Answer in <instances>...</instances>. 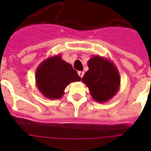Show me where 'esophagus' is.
I'll return each instance as SVG.
<instances>
[{"mask_svg": "<svg viewBox=\"0 0 151 151\" xmlns=\"http://www.w3.org/2000/svg\"><path fill=\"white\" fill-rule=\"evenodd\" d=\"M78 75L80 76L81 78H82L83 75H84V72H83V71H78Z\"/></svg>", "mask_w": 151, "mask_h": 151, "instance_id": "34e87169", "label": "esophagus"}]
</instances>
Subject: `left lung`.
I'll return each mask as SVG.
<instances>
[{"label":"left lung","mask_w":151,"mask_h":151,"mask_svg":"<svg viewBox=\"0 0 151 151\" xmlns=\"http://www.w3.org/2000/svg\"><path fill=\"white\" fill-rule=\"evenodd\" d=\"M89 70L81 81L90 90L93 99L99 103L111 100L118 92L121 85L119 71L109 58L93 56L87 62Z\"/></svg>","instance_id":"8db88e82"}]
</instances>
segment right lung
<instances>
[{"label":"right lung","instance_id":"1","mask_svg":"<svg viewBox=\"0 0 151 151\" xmlns=\"http://www.w3.org/2000/svg\"><path fill=\"white\" fill-rule=\"evenodd\" d=\"M36 86L45 98L59 99L64 95L65 88L71 82L80 81L73 66L64 60L61 54L50 56L36 70Z\"/></svg>","mask_w":151,"mask_h":151}]
</instances>
